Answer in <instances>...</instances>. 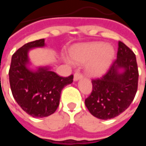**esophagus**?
Here are the masks:
<instances>
[{"label": "esophagus", "mask_w": 146, "mask_h": 146, "mask_svg": "<svg viewBox=\"0 0 146 146\" xmlns=\"http://www.w3.org/2000/svg\"><path fill=\"white\" fill-rule=\"evenodd\" d=\"M82 78V74L80 73H74V76H73V80H74V81H77L78 80L81 79Z\"/></svg>", "instance_id": "obj_1"}]
</instances>
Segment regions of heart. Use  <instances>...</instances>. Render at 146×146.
I'll use <instances>...</instances> for the list:
<instances>
[{"label": "heart", "instance_id": "heart-1", "mask_svg": "<svg viewBox=\"0 0 146 146\" xmlns=\"http://www.w3.org/2000/svg\"><path fill=\"white\" fill-rule=\"evenodd\" d=\"M114 49L102 42H91L75 46L70 51L72 60L85 63L90 76H101L107 72L114 58Z\"/></svg>", "mask_w": 146, "mask_h": 146}]
</instances>
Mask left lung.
I'll return each instance as SVG.
<instances>
[{"instance_id": "8db88e82", "label": "left lung", "mask_w": 146, "mask_h": 146, "mask_svg": "<svg viewBox=\"0 0 146 146\" xmlns=\"http://www.w3.org/2000/svg\"><path fill=\"white\" fill-rule=\"evenodd\" d=\"M138 80L135 53L119 41L117 58L110 70L101 78L92 80V92L85 99L86 107L98 119H112L119 116L134 100Z\"/></svg>"}]
</instances>
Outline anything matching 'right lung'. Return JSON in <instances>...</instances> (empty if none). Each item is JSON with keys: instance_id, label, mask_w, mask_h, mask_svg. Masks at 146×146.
I'll return each mask as SVG.
<instances>
[{"instance_id": "obj_1", "label": "right lung", "mask_w": 146, "mask_h": 146, "mask_svg": "<svg viewBox=\"0 0 146 146\" xmlns=\"http://www.w3.org/2000/svg\"><path fill=\"white\" fill-rule=\"evenodd\" d=\"M44 39L27 43L11 57L9 82L15 100L33 117L42 118L55 112L62 90L73 82V76H59L50 66L31 70L28 53L30 49L44 47Z\"/></svg>"}]
</instances>
